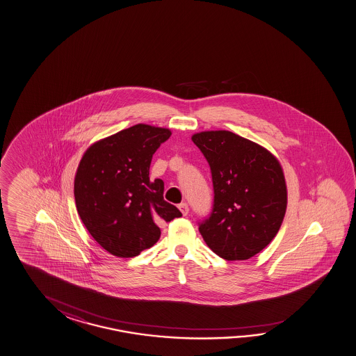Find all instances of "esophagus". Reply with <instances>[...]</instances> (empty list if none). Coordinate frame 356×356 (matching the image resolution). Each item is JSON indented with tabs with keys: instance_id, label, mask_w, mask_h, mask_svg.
I'll return each mask as SVG.
<instances>
[{
	"instance_id": "34e87169",
	"label": "esophagus",
	"mask_w": 356,
	"mask_h": 356,
	"mask_svg": "<svg viewBox=\"0 0 356 356\" xmlns=\"http://www.w3.org/2000/svg\"><path fill=\"white\" fill-rule=\"evenodd\" d=\"M179 209H180V211H181L182 215L188 214V205L186 202H181V204H179Z\"/></svg>"
}]
</instances>
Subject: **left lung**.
I'll return each instance as SVG.
<instances>
[{"label":"left lung","instance_id":"1","mask_svg":"<svg viewBox=\"0 0 356 356\" xmlns=\"http://www.w3.org/2000/svg\"><path fill=\"white\" fill-rule=\"evenodd\" d=\"M207 159L214 202L199 230L225 261H245L266 248L281 228L287 188L281 165L254 142L229 131L193 136Z\"/></svg>","mask_w":356,"mask_h":356}]
</instances>
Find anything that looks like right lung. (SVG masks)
<instances>
[{"mask_svg":"<svg viewBox=\"0 0 356 356\" xmlns=\"http://www.w3.org/2000/svg\"><path fill=\"white\" fill-rule=\"evenodd\" d=\"M166 128L136 124L94 143L75 175L78 214L111 254L131 258L160 239L159 224L181 213L163 199V181H149L152 156L168 141Z\"/></svg>","mask_w":356,"mask_h":356,"instance_id":"right-lung-1","label":"right lung"}]
</instances>
